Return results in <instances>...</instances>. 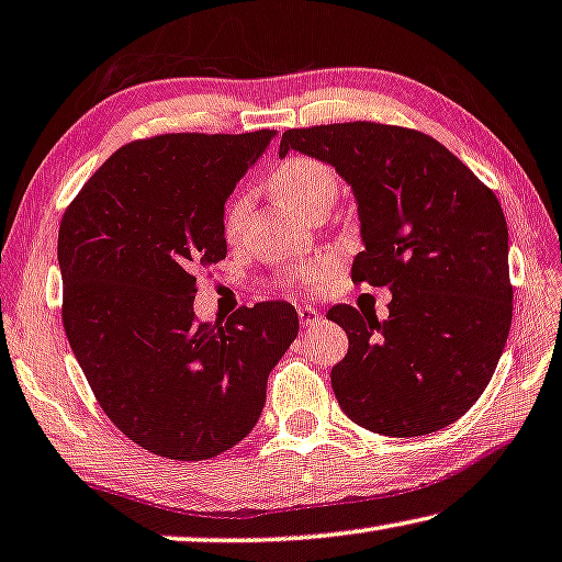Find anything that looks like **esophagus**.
I'll use <instances>...</instances> for the list:
<instances>
[{
  "mask_svg": "<svg viewBox=\"0 0 562 562\" xmlns=\"http://www.w3.org/2000/svg\"><path fill=\"white\" fill-rule=\"evenodd\" d=\"M299 318H301V326H314L322 322V314L311 306H299Z\"/></svg>",
  "mask_w": 562,
  "mask_h": 562,
  "instance_id": "1",
  "label": "esophagus"
}]
</instances>
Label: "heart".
Masks as SVG:
<instances>
[{
	"instance_id": "b5f03b06",
	"label": "heart",
	"mask_w": 562,
	"mask_h": 562,
	"mask_svg": "<svg viewBox=\"0 0 562 562\" xmlns=\"http://www.w3.org/2000/svg\"><path fill=\"white\" fill-rule=\"evenodd\" d=\"M271 188L273 193L281 198L301 215L318 209H331L336 191H339V180L336 172L326 166V162L308 158V155H291L281 162L279 168L271 172ZM246 198H236L226 211V233L233 236L240 228V221L246 215ZM299 276L308 283L322 279V266H304Z\"/></svg>"
}]
</instances>
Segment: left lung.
Returning a JSON list of instances; mask_svg holds the SVG:
<instances>
[{
    "label": "left lung",
    "mask_w": 562,
    "mask_h": 562,
    "mask_svg": "<svg viewBox=\"0 0 562 562\" xmlns=\"http://www.w3.org/2000/svg\"><path fill=\"white\" fill-rule=\"evenodd\" d=\"M299 150L351 186L364 251L351 279L392 291L379 322L339 304L349 351L331 369L344 414L386 437L460 419L485 392L513 322L507 223L499 201L425 133L379 123L286 131Z\"/></svg>",
    "instance_id": "left-lung-1"
}]
</instances>
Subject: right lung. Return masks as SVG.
Segmentation results:
<instances>
[{"label":"right lung","instance_id":"1","mask_svg":"<svg viewBox=\"0 0 562 562\" xmlns=\"http://www.w3.org/2000/svg\"><path fill=\"white\" fill-rule=\"evenodd\" d=\"M276 131L172 133L120 148L57 238L63 324L100 407L168 460H209L256 427L299 334L286 301L195 322V273L226 258V201Z\"/></svg>","mask_w":562,"mask_h":562}]
</instances>
